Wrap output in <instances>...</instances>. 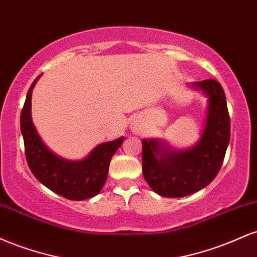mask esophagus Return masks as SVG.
<instances>
[{
  "label": "esophagus",
  "instance_id": "1",
  "mask_svg": "<svg viewBox=\"0 0 257 257\" xmlns=\"http://www.w3.org/2000/svg\"><path fill=\"white\" fill-rule=\"evenodd\" d=\"M132 129H133V132L134 133H140L141 132V125L139 124V123H133V125H132Z\"/></svg>",
  "mask_w": 257,
  "mask_h": 257
}]
</instances>
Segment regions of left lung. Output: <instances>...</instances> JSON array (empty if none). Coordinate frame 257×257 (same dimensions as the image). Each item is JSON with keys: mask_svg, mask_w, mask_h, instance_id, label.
Instances as JSON below:
<instances>
[{"mask_svg": "<svg viewBox=\"0 0 257 257\" xmlns=\"http://www.w3.org/2000/svg\"><path fill=\"white\" fill-rule=\"evenodd\" d=\"M194 89L208 98L202 137L188 150H173L158 139H144L143 174L150 187L162 197L179 198L210 184L219 173L231 137L226 95L215 79L194 82Z\"/></svg>", "mask_w": 257, "mask_h": 257, "instance_id": "obj_1", "label": "left lung"}]
</instances>
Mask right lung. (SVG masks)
<instances>
[{"label":"right lung","mask_w":257,"mask_h":257,"mask_svg":"<svg viewBox=\"0 0 257 257\" xmlns=\"http://www.w3.org/2000/svg\"><path fill=\"white\" fill-rule=\"evenodd\" d=\"M28 91L20 116L25 156L32 174L53 192L71 200H83L96 196L104 187L112 156L124 138L100 144L82 161H67L48 149L35 128L31 117V95L37 79Z\"/></svg>","instance_id":"right-lung-1"}]
</instances>
